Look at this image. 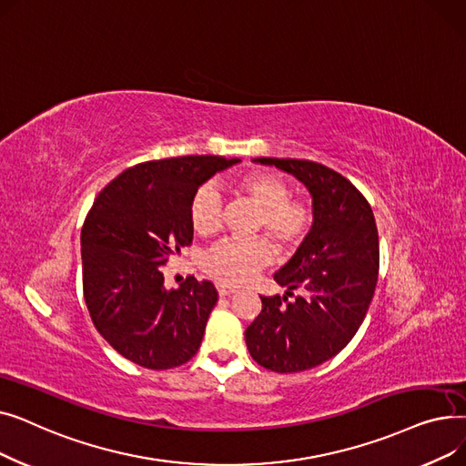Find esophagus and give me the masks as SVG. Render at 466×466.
Listing matches in <instances>:
<instances>
[{
	"instance_id": "1",
	"label": "esophagus",
	"mask_w": 466,
	"mask_h": 466,
	"mask_svg": "<svg viewBox=\"0 0 466 466\" xmlns=\"http://www.w3.org/2000/svg\"><path fill=\"white\" fill-rule=\"evenodd\" d=\"M217 292H218V297H230L232 292H236V287H230V285H217Z\"/></svg>"
}]
</instances>
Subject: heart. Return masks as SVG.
Returning <instances> with one entry per match:
<instances>
[{
  "mask_svg": "<svg viewBox=\"0 0 466 466\" xmlns=\"http://www.w3.org/2000/svg\"><path fill=\"white\" fill-rule=\"evenodd\" d=\"M238 188L260 208L257 230H266L281 249H292L306 238L313 223L311 209L290 200L289 185L266 171H249ZM190 225L200 236H213L223 225V198L215 185L206 183L190 200ZM274 258L266 238L223 239L202 258L208 276L220 283L239 285L251 279Z\"/></svg>",
  "mask_w": 466,
  "mask_h": 466,
  "instance_id": "heart-1",
  "label": "heart"
}]
</instances>
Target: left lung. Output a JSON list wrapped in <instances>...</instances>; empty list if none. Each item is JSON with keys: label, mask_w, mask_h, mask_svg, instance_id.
<instances>
[{"label": "left lung", "mask_w": 466, "mask_h": 466, "mask_svg": "<svg viewBox=\"0 0 466 466\" xmlns=\"http://www.w3.org/2000/svg\"><path fill=\"white\" fill-rule=\"evenodd\" d=\"M253 162L276 166L308 188L313 223L274 276L285 297H260L262 311L248 327L246 344L268 370H309L344 350L369 311L380 268L374 213L344 176L323 164L264 157ZM297 288L305 295L289 303Z\"/></svg>", "instance_id": "left-lung-1"}]
</instances>
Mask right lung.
Returning a JSON list of instances; mask_svg holds the SVG:
<instances>
[{"label":"right lung","mask_w":466,"mask_h":466,"mask_svg":"<svg viewBox=\"0 0 466 466\" xmlns=\"http://www.w3.org/2000/svg\"><path fill=\"white\" fill-rule=\"evenodd\" d=\"M239 158L179 157L122 171L88 211L81 232L83 290L92 323L125 359L167 370L198 351L217 304L211 281L164 287L160 266L192 241L190 200Z\"/></svg>","instance_id":"obj_1"}]
</instances>
